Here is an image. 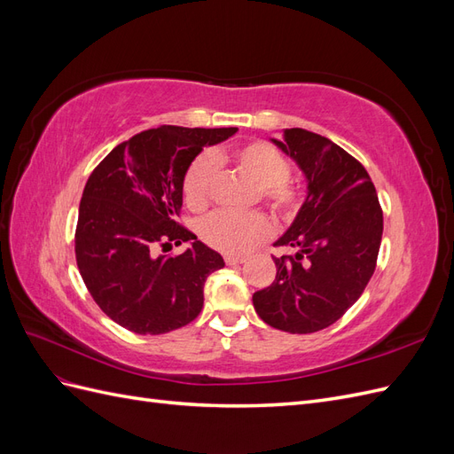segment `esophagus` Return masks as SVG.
<instances>
[{
	"label": "esophagus",
	"instance_id": "obj_1",
	"mask_svg": "<svg viewBox=\"0 0 454 454\" xmlns=\"http://www.w3.org/2000/svg\"><path fill=\"white\" fill-rule=\"evenodd\" d=\"M244 257L242 255H225V263L227 265H240V263H244Z\"/></svg>",
	"mask_w": 454,
	"mask_h": 454
}]
</instances>
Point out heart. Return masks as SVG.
I'll return each mask as SVG.
<instances>
[{"label":"heart","mask_w":454,"mask_h":454,"mask_svg":"<svg viewBox=\"0 0 454 454\" xmlns=\"http://www.w3.org/2000/svg\"><path fill=\"white\" fill-rule=\"evenodd\" d=\"M222 160H231L240 172L252 177L257 184L259 199L284 222H292L303 208L305 193L303 187L290 177V160L269 142L254 140L232 147L229 153L202 155L191 162L182 184V193L191 210L208 206L217 176L215 164ZM269 232V219L257 212H214L199 225L200 239L225 254L248 252L254 244L267 239Z\"/></svg>","instance_id":"obj_1"}]
</instances>
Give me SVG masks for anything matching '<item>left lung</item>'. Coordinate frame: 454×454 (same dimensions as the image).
<instances>
[{"label": "left lung", "instance_id": "left-lung-1", "mask_svg": "<svg viewBox=\"0 0 454 454\" xmlns=\"http://www.w3.org/2000/svg\"><path fill=\"white\" fill-rule=\"evenodd\" d=\"M305 172L309 195L294 225L274 246L277 278L254 294L265 324L287 333H314L335 324L364 294L377 267L382 208L373 182L345 149L303 129L274 140Z\"/></svg>", "mask_w": 454, "mask_h": 454}]
</instances>
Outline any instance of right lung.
Returning <instances> with one entry per match:
<instances>
[{
	"instance_id": "right-lung-1",
	"label": "right lung",
	"mask_w": 454,
	"mask_h": 454,
	"mask_svg": "<svg viewBox=\"0 0 454 454\" xmlns=\"http://www.w3.org/2000/svg\"><path fill=\"white\" fill-rule=\"evenodd\" d=\"M231 129L164 125L119 144L89 177L79 204L75 259L89 294L129 332L160 335L193 322L204 282L223 257L177 222L182 184L204 145L227 140ZM193 239L180 256H160Z\"/></svg>"
}]
</instances>
